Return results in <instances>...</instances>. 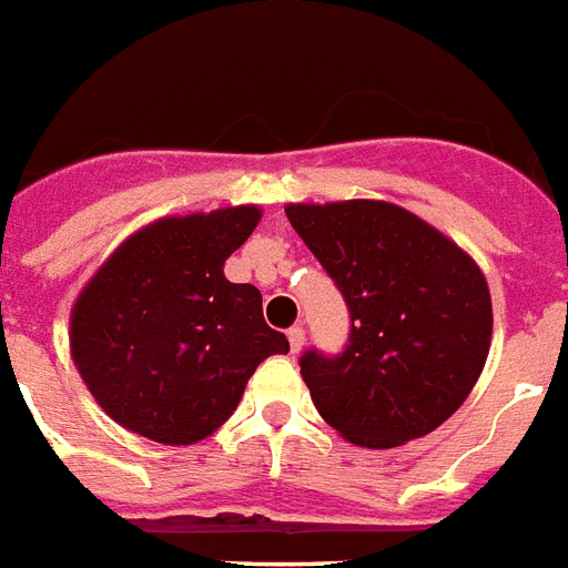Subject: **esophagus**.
Masks as SVG:
<instances>
[{
    "label": "esophagus",
    "instance_id": "1",
    "mask_svg": "<svg viewBox=\"0 0 568 568\" xmlns=\"http://www.w3.org/2000/svg\"><path fill=\"white\" fill-rule=\"evenodd\" d=\"M287 338H290V349H293V353H300V349L305 347V329H302V326H293V329L287 332Z\"/></svg>",
    "mask_w": 568,
    "mask_h": 568
}]
</instances>
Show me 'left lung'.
I'll use <instances>...</instances> for the list:
<instances>
[{"label":"left lung","mask_w":568,"mask_h":568,"mask_svg":"<svg viewBox=\"0 0 568 568\" xmlns=\"http://www.w3.org/2000/svg\"><path fill=\"white\" fill-rule=\"evenodd\" d=\"M290 224L349 308L338 356L305 349L302 381L341 437L392 449L440 428L479 381L491 293L476 260L383 200L290 203Z\"/></svg>","instance_id":"1"}]
</instances>
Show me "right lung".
I'll list each match as a JSON object with an SVG mask.
<instances>
[{"label":"right lung","mask_w":568,"mask_h":568,"mask_svg":"<svg viewBox=\"0 0 568 568\" xmlns=\"http://www.w3.org/2000/svg\"><path fill=\"white\" fill-rule=\"evenodd\" d=\"M257 206L170 215L128 236L71 308V356L101 410L164 446H191L233 416L281 332L254 284L224 260L254 233Z\"/></svg>","instance_id":"obj_1"}]
</instances>
